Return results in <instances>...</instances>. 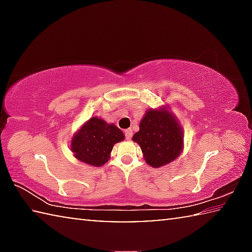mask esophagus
I'll use <instances>...</instances> for the list:
<instances>
[{
    "label": "esophagus",
    "mask_w": 252,
    "mask_h": 252,
    "mask_svg": "<svg viewBox=\"0 0 252 252\" xmlns=\"http://www.w3.org/2000/svg\"><path fill=\"white\" fill-rule=\"evenodd\" d=\"M125 134H126V138L127 140H130V139L132 138V130H131V129H126V130L125 131Z\"/></svg>",
    "instance_id": "34e87169"
}]
</instances>
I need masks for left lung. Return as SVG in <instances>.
<instances>
[{
	"label": "left lung",
	"instance_id": "8db88e82",
	"mask_svg": "<svg viewBox=\"0 0 252 252\" xmlns=\"http://www.w3.org/2000/svg\"><path fill=\"white\" fill-rule=\"evenodd\" d=\"M132 140L141 148L147 163L153 168L169 164L183 150V130L168 106L147 110Z\"/></svg>",
	"mask_w": 252,
	"mask_h": 252
}]
</instances>
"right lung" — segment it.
<instances>
[{
  "label": "right lung",
  "instance_id": "right-lung-1",
  "mask_svg": "<svg viewBox=\"0 0 252 252\" xmlns=\"http://www.w3.org/2000/svg\"><path fill=\"white\" fill-rule=\"evenodd\" d=\"M123 140L125 134L116 125L92 117L72 136L70 149L82 163L101 167L109 161L114 144Z\"/></svg>",
  "mask_w": 252,
  "mask_h": 252
}]
</instances>
